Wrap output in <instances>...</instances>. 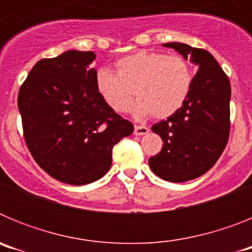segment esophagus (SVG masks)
<instances>
[{"instance_id":"esophagus-1","label":"esophagus","mask_w":252,"mask_h":252,"mask_svg":"<svg viewBox=\"0 0 252 252\" xmlns=\"http://www.w3.org/2000/svg\"><path fill=\"white\" fill-rule=\"evenodd\" d=\"M149 132V128L146 126H140V125H136L135 126V130H133V133L136 136H141V135H145V133Z\"/></svg>"}]
</instances>
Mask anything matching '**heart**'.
<instances>
[{"mask_svg":"<svg viewBox=\"0 0 252 252\" xmlns=\"http://www.w3.org/2000/svg\"><path fill=\"white\" fill-rule=\"evenodd\" d=\"M116 74L107 68L95 73V90L111 110L127 112L135 97L133 116L142 120L153 115L165 119L182 108L193 84V70L180 55L139 50L115 64Z\"/></svg>","mask_w":252,"mask_h":252,"instance_id":"b5f03b06","label":"heart"}]
</instances>
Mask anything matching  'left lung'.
Returning <instances> with one entry per match:
<instances>
[{
    "mask_svg": "<svg viewBox=\"0 0 252 252\" xmlns=\"http://www.w3.org/2000/svg\"><path fill=\"white\" fill-rule=\"evenodd\" d=\"M197 65L192 90L174 115L153 125L162 139L161 151L149 159L159 178L183 183L201 177L216 164L230 135L231 86L217 60L204 49L183 43H166Z\"/></svg>",
    "mask_w": 252,
    "mask_h": 252,
    "instance_id": "left-lung-1",
    "label": "left lung"
}]
</instances>
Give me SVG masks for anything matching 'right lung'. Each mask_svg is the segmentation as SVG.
<instances>
[{"instance_id":"add662e5","label":"right lung","mask_w":252,"mask_h":252,"mask_svg":"<svg viewBox=\"0 0 252 252\" xmlns=\"http://www.w3.org/2000/svg\"><path fill=\"white\" fill-rule=\"evenodd\" d=\"M93 51L68 50L39 60L19 91L24 137L50 177L72 186L92 183L112 164V149L133 125L95 90Z\"/></svg>"}]
</instances>
